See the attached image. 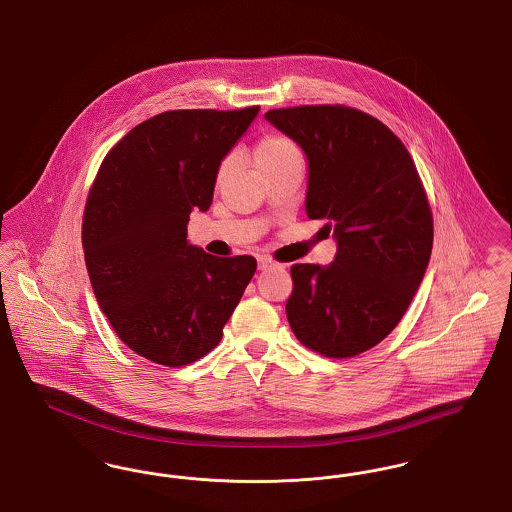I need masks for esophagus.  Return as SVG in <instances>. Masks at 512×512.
Listing matches in <instances>:
<instances>
[{
	"instance_id": "obj_1",
	"label": "esophagus",
	"mask_w": 512,
	"mask_h": 512,
	"mask_svg": "<svg viewBox=\"0 0 512 512\" xmlns=\"http://www.w3.org/2000/svg\"><path fill=\"white\" fill-rule=\"evenodd\" d=\"M274 265H276V263H274L270 257H259V268H261V270H267V268H272Z\"/></svg>"
}]
</instances>
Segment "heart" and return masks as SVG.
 I'll list each match as a JSON object with an SVG mask.
<instances>
[{"instance_id": "obj_1", "label": "heart", "mask_w": 512, "mask_h": 512, "mask_svg": "<svg viewBox=\"0 0 512 512\" xmlns=\"http://www.w3.org/2000/svg\"><path fill=\"white\" fill-rule=\"evenodd\" d=\"M293 153H299L297 147L290 138L280 136V134H270L263 138L257 147H255V165L257 169H267L270 165H276L290 157ZM228 174V161L220 163L219 172H217V182H222Z\"/></svg>"}]
</instances>
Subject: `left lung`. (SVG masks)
Instances as JSON below:
<instances>
[{
    "label": "left lung",
    "instance_id": "8db88e82",
    "mask_svg": "<svg viewBox=\"0 0 512 512\" xmlns=\"http://www.w3.org/2000/svg\"><path fill=\"white\" fill-rule=\"evenodd\" d=\"M265 119L305 151L307 217L326 220L338 244L328 267L293 265L288 322L320 355L355 357L399 324L424 278L434 220L422 180L403 142L359 109L301 105Z\"/></svg>",
    "mask_w": 512,
    "mask_h": 512
}]
</instances>
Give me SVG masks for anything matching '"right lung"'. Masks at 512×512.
<instances>
[{"mask_svg": "<svg viewBox=\"0 0 512 512\" xmlns=\"http://www.w3.org/2000/svg\"><path fill=\"white\" fill-rule=\"evenodd\" d=\"M257 113L155 115L105 155L88 194L82 247L99 307L157 365H190L219 345L255 274L251 255L215 257L186 238L190 213L211 207L220 163Z\"/></svg>", "mask_w": 512, "mask_h": 512, "instance_id": "obj_1", "label": "right lung"}]
</instances>
